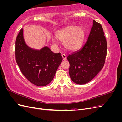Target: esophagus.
Masks as SVG:
<instances>
[{
	"mask_svg": "<svg viewBox=\"0 0 122 122\" xmlns=\"http://www.w3.org/2000/svg\"><path fill=\"white\" fill-rule=\"evenodd\" d=\"M61 56H62V58H63V60L66 61V60H67V56H66V55L65 54H62Z\"/></svg>",
	"mask_w": 122,
	"mask_h": 122,
	"instance_id": "obj_1",
	"label": "esophagus"
}]
</instances>
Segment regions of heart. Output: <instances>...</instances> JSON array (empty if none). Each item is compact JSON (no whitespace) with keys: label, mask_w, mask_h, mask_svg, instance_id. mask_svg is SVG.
Returning a JSON list of instances; mask_svg holds the SVG:
<instances>
[{"label":"heart","mask_w":122,"mask_h":122,"mask_svg":"<svg viewBox=\"0 0 122 122\" xmlns=\"http://www.w3.org/2000/svg\"><path fill=\"white\" fill-rule=\"evenodd\" d=\"M57 39L64 43L65 48L70 51H75L81 46L85 37V31L81 27L69 26L56 34ZM56 44V41L52 39Z\"/></svg>","instance_id":"obj_1"}]
</instances>
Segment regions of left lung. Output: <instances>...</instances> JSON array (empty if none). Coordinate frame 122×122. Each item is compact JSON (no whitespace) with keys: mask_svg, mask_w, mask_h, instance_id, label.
Returning a JSON list of instances; mask_svg holds the SVG:
<instances>
[{"mask_svg":"<svg viewBox=\"0 0 122 122\" xmlns=\"http://www.w3.org/2000/svg\"><path fill=\"white\" fill-rule=\"evenodd\" d=\"M107 42L101 25L93 20L86 42L81 49L69 55V75L73 81L84 84L93 79L104 65Z\"/></svg>","mask_w":122,"mask_h":122,"instance_id":"left-lung-1","label":"left lung"}]
</instances>
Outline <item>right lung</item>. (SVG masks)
I'll list each match as a JSON object with an SVG mask.
<instances>
[{"label":"right lung","mask_w":122,"mask_h":122,"mask_svg":"<svg viewBox=\"0 0 122 122\" xmlns=\"http://www.w3.org/2000/svg\"><path fill=\"white\" fill-rule=\"evenodd\" d=\"M15 55L22 73L31 83L39 86L51 82L62 61L60 53H54L48 47L37 50L27 46L22 28L16 38Z\"/></svg>","instance_id":"obj_1"}]
</instances>
